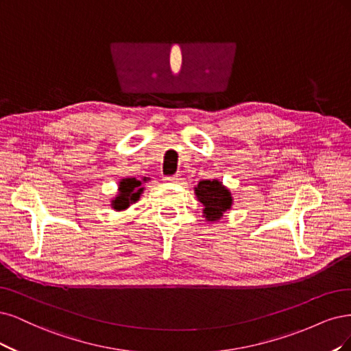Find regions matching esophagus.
I'll list each match as a JSON object with an SVG mask.
<instances>
[{"label":"esophagus","mask_w":351,"mask_h":351,"mask_svg":"<svg viewBox=\"0 0 351 351\" xmlns=\"http://www.w3.org/2000/svg\"><path fill=\"white\" fill-rule=\"evenodd\" d=\"M180 179V175H171V176H163V180L165 182H178V180Z\"/></svg>","instance_id":"34e87169"}]
</instances>
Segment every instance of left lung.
I'll list each match as a JSON object with an SVG mask.
<instances>
[{"label":"left lung","mask_w":351,"mask_h":351,"mask_svg":"<svg viewBox=\"0 0 351 351\" xmlns=\"http://www.w3.org/2000/svg\"><path fill=\"white\" fill-rule=\"evenodd\" d=\"M198 201L204 206V216L208 221H216L223 217V213L232 207V194L217 179L201 180L195 188Z\"/></svg>","instance_id":"1"}]
</instances>
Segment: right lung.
<instances>
[{
	"instance_id": "add662e5",
	"label": "right lung",
	"mask_w": 351,
	"mask_h": 351,
	"mask_svg": "<svg viewBox=\"0 0 351 351\" xmlns=\"http://www.w3.org/2000/svg\"><path fill=\"white\" fill-rule=\"evenodd\" d=\"M143 180H145V178ZM143 189L144 188H141V180L135 178L122 179L119 182V194L114 201H112V207L117 211L128 208L130 204H132V202L140 198Z\"/></svg>"
}]
</instances>
